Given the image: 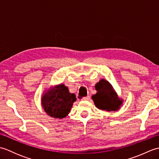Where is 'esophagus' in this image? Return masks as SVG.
<instances>
[{"label": "esophagus", "mask_w": 159, "mask_h": 159, "mask_svg": "<svg viewBox=\"0 0 159 159\" xmlns=\"http://www.w3.org/2000/svg\"><path fill=\"white\" fill-rule=\"evenodd\" d=\"M90 99V96H87L86 97H84L81 99L82 100H89Z\"/></svg>", "instance_id": "obj_1"}]
</instances>
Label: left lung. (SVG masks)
I'll return each instance as SVG.
<instances>
[{
	"label": "left lung",
	"instance_id": "obj_1",
	"mask_svg": "<svg viewBox=\"0 0 159 159\" xmlns=\"http://www.w3.org/2000/svg\"><path fill=\"white\" fill-rule=\"evenodd\" d=\"M97 93L92 96L94 104L99 109L115 111L120 109L123 100L118 97L109 81L101 79L95 85Z\"/></svg>",
	"mask_w": 159,
	"mask_h": 159
}]
</instances>
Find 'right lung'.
Returning a JSON list of instances; mask_svg holds the SVG:
<instances>
[{"label": "right lung", "mask_w": 159, "mask_h": 159, "mask_svg": "<svg viewBox=\"0 0 159 159\" xmlns=\"http://www.w3.org/2000/svg\"><path fill=\"white\" fill-rule=\"evenodd\" d=\"M76 100L74 93H70L63 84L47 90L42 98V105L45 112L54 118L62 119L66 117Z\"/></svg>", "instance_id": "1"}]
</instances>
